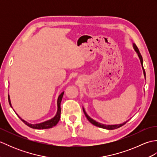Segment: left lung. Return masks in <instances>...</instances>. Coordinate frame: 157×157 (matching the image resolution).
<instances>
[{"label":"left lung","instance_id":"1","mask_svg":"<svg viewBox=\"0 0 157 157\" xmlns=\"http://www.w3.org/2000/svg\"><path fill=\"white\" fill-rule=\"evenodd\" d=\"M134 48H135V50H136V51L138 52V56H139V57H140V61H141L142 65H143V59H142V55H141V54H140V51H139V49H138V48L137 47V46H136V45L134 44ZM144 75H146V73H145V71H144ZM83 111H84V114H85V115H86V118L88 119V121H89L90 122V123H92V124H93L94 125L97 126V127H99V128H104V129H117V128H120V127L123 126V125H125V123L129 121V120H128V121H127L126 122L122 123V124H119V125H106L101 124V123L96 122V121H94V120H93L92 119H91V118L90 117L87 115V113H86V111H85V110H84V108H83Z\"/></svg>","mask_w":157,"mask_h":157}]
</instances>
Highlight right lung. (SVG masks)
<instances>
[{
	"mask_svg": "<svg viewBox=\"0 0 157 157\" xmlns=\"http://www.w3.org/2000/svg\"><path fill=\"white\" fill-rule=\"evenodd\" d=\"M63 94H64V92H63L59 96L58 98V101H57V106H58V110H57V113H56V115L53 117L52 119L48 120V121H44L41 123H38V124H30V123H28L26 121H25L24 120H23L21 117H19V115H17V116L19 117L21 119V121L25 123L26 125L29 126V128H33V129H48V128H51L52 127L55 126L57 123L59 122L60 118H61V100L63 98ZM8 99H9V105H11V101H10V98L9 96H8Z\"/></svg>",
	"mask_w": 157,
	"mask_h": 157,
	"instance_id": "1",
	"label": "right lung"
}]
</instances>
